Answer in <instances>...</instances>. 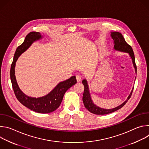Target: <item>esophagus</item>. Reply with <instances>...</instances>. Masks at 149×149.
I'll return each instance as SVG.
<instances>
[{"mask_svg":"<svg viewBox=\"0 0 149 149\" xmlns=\"http://www.w3.org/2000/svg\"><path fill=\"white\" fill-rule=\"evenodd\" d=\"M76 78H77V82H80L81 81V77L79 75H76Z\"/></svg>","mask_w":149,"mask_h":149,"instance_id":"1","label":"esophagus"}]
</instances>
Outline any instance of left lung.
Listing matches in <instances>:
<instances>
[{"label":"left lung","instance_id":"obj_1","mask_svg":"<svg viewBox=\"0 0 149 149\" xmlns=\"http://www.w3.org/2000/svg\"><path fill=\"white\" fill-rule=\"evenodd\" d=\"M110 33H111L110 36L114 40V48H113L114 51L128 54L132 59L133 67L135 70V72L136 74H137V67L136 65L135 57H134V54L132 47L130 46L125 42L123 35L121 33L118 32H111ZM82 84L84 86V91L83 97H82V101H83L85 107H86L91 113L97 114V115L107 114L120 109L126 104V102L128 101V100L131 97V95L132 94L133 88H134V87L132 88V90L130 93L129 95L128 96V97H127L126 100L124 101L121 104H120V105L113 109H103L98 107V106L96 105L93 102V101L91 96L87 80L86 79H84L82 80Z\"/></svg>","mask_w":149,"mask_h":149}]
</instances>
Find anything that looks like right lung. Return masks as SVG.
I'll return each mask as SVG.
<instances>
[{
	"mask_svg": "<svg viewBox=\"0 0 149 149\" xmlns=\"http://www.w3.org/2000/svg\"><path fill=\"white\" fill-rule=\"evenodd\" d=\"M44 38L40 33L31 32L29 33L24 42L17 47L14 55L10 68V79L15 94L19 101L26 107L39 113H49L56 110L62 101L65 92L77 83L75 76L59 82L55 87L47 95L38 98L29 97L24 94L18 86L15 76L16 62L20 55L25 52L33 42Z\"/></svg>",
	"mask_w": 149,
	"mask_h": 149,
	"instance_id": "add662e5",
	"label": "right lung"
}]
</instances>
